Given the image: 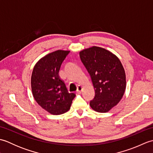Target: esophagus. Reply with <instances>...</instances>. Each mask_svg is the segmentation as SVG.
<instances>
[{
    "label": "esophagus",
    "instance_id": "obj_1",
    "mask_svg": "<svg viewBox=\"0 0 153 153\" xmlns=\"http://www.w3.org/2000/svg\"><path fill=\"white\" fill-rule=\"evenodd\" d=\"M82 87L79 85L78 87H77V89L76 93L77 94H81V93H82Z\"/></svg>",
    "mask_w": 153,
    "mask_h": 153
}]
</instances>
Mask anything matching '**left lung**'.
<instances>
[{
    "mask_svg": "<svg viewBox=\"0 0 153 153\" xmlns=\"http://www.w3.org/2000/svg\"><path fill=\"white\" fill-rule=\"evenodd\" d=\"M95 91L90 106L96 112H108L118 105L126 87V73L119 58L111 52L93 46L79 52Z\"/></svg>",
    "mask_w": 153,
    "mask_h": 153,
    "instance_id": "1",
    "label": "left lung"
}]
</instances>
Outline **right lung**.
<instances>
[{
	"label": "right lung",
	"instance_id": "add662e5",
	"mask_svg": "<svg viewBox=\"0 0 153 153\" xmlns=\"http://www.w3.org/2000/svg\"><path fill=\"white\" fill-rule=\"evenodd\" d=\"M69 51L58 50L41 58L35 64L31 85L35 100L53 115H60L70 110L76 94L69 93L59 76L60 68Z\"/></svg>",
	"mask_w": 153,
	"mask_h": 153
}]
</instances>
